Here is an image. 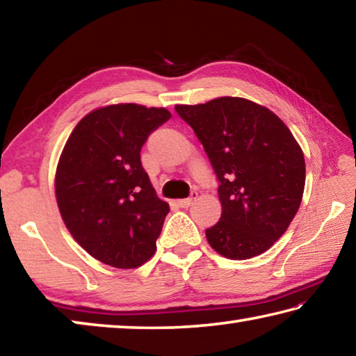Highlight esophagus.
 Masks as SVG:
<instances>
[{"label": "esophagus", "instance_id": "1", "mask_svg": "<svg viewBox=\"0 0 356 356\" xmlns=\"http://www.w3.org/2000/svg\"><path fill=\"white\" fill-rule=\"evenodd\" d=\"M196 197H197V191H191L190 193V197H185V200H179L177 201L179 207H184V209L190 207L191 204H193V201H196Z\"/></svg>", "mask_w": 356, "mask_h": 356}]
</instances>
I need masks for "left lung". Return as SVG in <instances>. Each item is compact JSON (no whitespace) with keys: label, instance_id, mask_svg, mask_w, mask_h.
I'll return each mask as SVG.
<instances>
[{"label":"left lung","instance_id":"8db88e82","mask_svg":"<svg viewBox=\"0 0 356 356\" xmlns=\"http://www.w3.org/2000/svg\"><path fill=\"white\" fill-rule=\"evenodd\" d=\"M218 179L221 218L206 229L210 246L229 259L267 251L291 225L305 190V156L275 113L240 97L176 105Z\"/></svg>","mask_w":356,"mask_h":356}]
</instances>
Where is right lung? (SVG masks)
Returning a JSON list of instances; mask_svg holds the SVG:
<instances>
[{
    "instance_id": "right-lung-1",
    "label": "right lung",
    "mask_w": 356,
    "mask_h": 356,
    "mask_svg": "<svg viewBox=\"0 0 356 356\" xmlns=\"http://www.w3.org/2000/svg\"><path fill=\"white\" fill-rule=\"evenodd\" d=\"M170 118L165 108L135 104L99 108L64 146L56 170L59 212L76 242L111 267H140L155 252L170 206L150 185L141 147Z\"/></svg>"
}]
</instances>
